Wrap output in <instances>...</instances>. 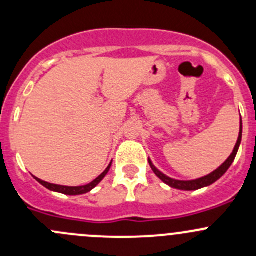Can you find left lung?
<instances>
[{
	"instance_id": "left-lung-1",
	"label": "left lung",
	"mask_w": 256,
	"mask_h": 256,
	"mask_svg": "<svg viewBox=\"0 0 256 256\" xmlns=\"http://www.w3.org/2000/svg\"><path fill=\"white\" fill-rule=\"evenodd\" d=\"M242 122V121H240ZM240 141H242V124H240V132H239V138H238V141H236V147H234L233 152H232L230 156L228 157V160H226V162H224L223 164H222L219 168H216V171L212 172L210 174H208V176H204L202 178H198V180H172V178L167 177L166 174H164L162 172H160L156 168V167L152 164V162L148 160V164L150 166H151L152 171L154 172V174H156L157 177L160 178L161 180H164L166 184H168L170 187L172 188H177V190H200V188H203V187H207V186H210L212 183H214L216 180H218L219 178L223 176L224 174H226V171H228L229 167L232 166V164H233L234 158H236V152H238L239 150V144H240Z\"/></svg>"
}]
</instances>
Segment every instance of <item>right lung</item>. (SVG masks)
<instances>
[{
  "label": "right lung",
  "instance_id": "1",
  "mask_svg": "<svg viewBox=\"0 0 256 256\" xmlns=\"http://www.w3.org/2000/svg\"><path fill=\"white\" fill-rule=\"evenodd\" d=\"M110 166H112V164H110L109 166H108V168L105 170V171L102 172V174H100L99 177L95 178V180H92V182H90L89 184L79 186V187H66V186L53 184V183L44 182V180H40V178H37V177H34V178L38 180V182L40 183V184L44 186V187L48 188V190H54V192H59V193H63V194H68V196H78V194H84V193L90 192V190H92V188L96 187V186L100 183V180H102V178L106 176V174H108V172H109V170H110Z\"/></svg>",
  "mask_w": 256,
  "mask_h": 256
}]
</instances>
